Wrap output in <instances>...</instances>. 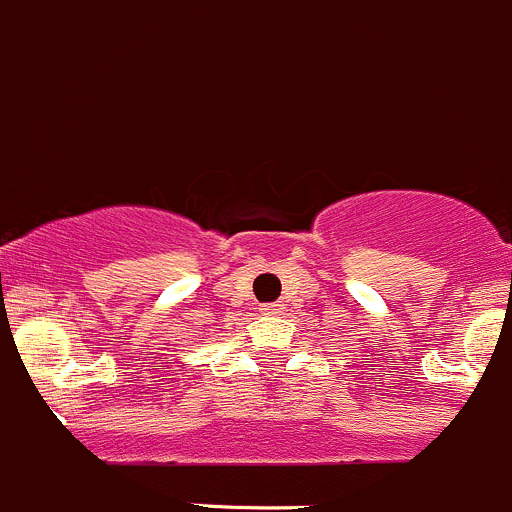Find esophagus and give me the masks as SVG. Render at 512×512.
Wrapping results in <instances>:
<instances>
[{
    "label": "esophagus",
    "mask_w": 512,
    "mask_h": 512,
    "mask_svg": "<svg viewBox=\"0 0 512 512\" xmlns=\"http://www.w3.org/2000/svg\"><path fill=\"white\" fill-rule=\"evenodd\" d=\"M261 315H281V310H283V305L281 303H266V305H261Z\"/></svg>",
    "instance_id": "esophagus-1"
}]
</instances>
